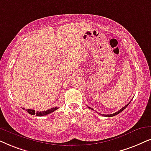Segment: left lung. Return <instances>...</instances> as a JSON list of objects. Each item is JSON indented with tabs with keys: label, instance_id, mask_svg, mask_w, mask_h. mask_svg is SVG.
I'll list each match as a JSON object with an SVG mask.
<instances>
[{
	"label": "left lung",
	"instance_id": "8db88e82",
	"mask_svg": "<svg viewBox=\"0 0 151 151\" xmlns=\"http://www.w3.org/2000/svg\"><path fill=\"white\" fill-rule=\"evenodd\" d=\"M129 103H130V102H129L128 104H126V105H125V106H123V107L121 109H120L119 111H117V112H116V113H114V114H108V115H106V114H101V115L103 116H105V117H112V116H114L117 115V114H120V113H121V111H123L124 109H125L126 108L127 106L129 105ZM88 108H89V109H91V108H90L89 106H88Z\"/></svg>",
	"mask_w": 151,
	"mask_h": 151
}]
</instances>
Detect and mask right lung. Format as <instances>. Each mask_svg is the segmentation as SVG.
I'll list each match as a JSON object with an SVG mask.
<instances>
[{
	"label": "right lung",
	"instance_id": "obj_1",
	"mask_svg": "<svg viewBox=\"0 0 151 151\" xmlns=\"http://www.w3.org/2000/svg\"><path fill=\"white\" fill-rule=\"evenodd\" d=\"M58 109V107H53L50 109H48L47 111H37V112L33 109H26V111H27L28 113L31 114V115H36L37 116H44L47 115V114L52 113L53 111H54ZM23 109H25L23 108Z\"/></svg>",
	"mask_w": 151,
	"mask_h": 151
}]
</instances>
